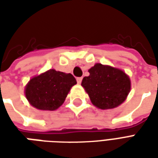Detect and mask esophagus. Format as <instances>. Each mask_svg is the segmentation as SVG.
<instances>
[{
    "instance_id": "obj_1",
    "label": "esophagus",
    "mask_w": 158,
    "mask_h": 158,
    "mask_svg": "<svg viewBox=\"0 0 158 158\" xmlns=\"http://www.w3.org/2000/svg\"><path fill=\"white\" fill-rule=\"evenodd\" d=\"M82 77H79V78H77V82H78V84H80V83L82 82Z\"/></svg>"
}]
</instances>
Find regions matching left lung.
<instances>
[{
    "label": "left lung",
    "instance_id": "left-lung-1",
    "mask_svg": "<svg viewBox=\"0 0 158 158\" xmlns=\"http://www.w3.org/2000/svg\"><path fill=\"white\" fill-rule=\"evenodd\" d=\"M81 85L88 93L94 106L100 109H112L125 101L130 91L129 77L121 69L96 63L89 69Z\"/></svg>",
    "mask_w": 158,
    "mask_h": 158
}]
</instances>
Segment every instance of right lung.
<instances>
[{"label":"right lung","instance_id":"1","mask_svg":"<svg viewBox=\"0 0 158 158\" xmlns=\"http://www.w3.org/2000/svg\"><path fill=\"white\" fill-rule=\"evenodd\" d=\"M76 84L71 73L50 69L29 80L25 87L26 98L37 109L53 111L62 106Z\"/></svg>","mask_w":158,"mask_h":158}]
</instances>
